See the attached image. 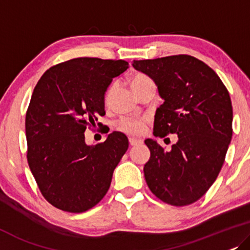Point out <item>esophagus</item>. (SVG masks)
<instances>
[{"instance_id":"esophagus-1","label":"esophagus","mask_w":250,"mask_h":250,"mask_svg":"<svg viewBox=\"0 0 250 250\" xmlns=\"http://www.w3.org/2000/svg\"><path fill=\"white\" fill-rule=\"evenodd\" d=\"M142 143H143V140H140V139L129 138V144L131 146H137V145H139V144H142Z\"/></svg>"}]
</instances>
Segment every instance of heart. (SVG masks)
I'll return each mask as SVG.
<instances>
[{"instance_id": "heart-1", "label": "heart", "mask_w": 250, "mask_h": 250, "mask_svg": "<svg viewBox=\"0 0 250 250\" xmlns=\"http://www.w3.org/2000/svg\"><path fill=\"white\" fill-rule=\"evenodd\" d=\"M150 83H154L153 79L142 72L136 73V75H133L131 78V86L135 91H138L140 88H143L144 86L150 85ZM115 87H117V82L111 83L110 86L107 87V89L105 91L104 95L105 103H108V102L111 101V98L114 94ZM115 126H117L118 130L126 133V135L139 136L145 131L146 119L135 117H122L117 121Z\"/></svg>"}]
</instances>
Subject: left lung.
<instances>
[{
    "instance_id": "obj_1",
    "label": "left lung",
    "mask_w": 250,
    "mask_h": 250,
    "mask_svg": "<svg viewBox=\"0 0 250 250\" xmlns=\"http://www.w3.org/2000/svg\"><path fill=\"white\" fill-rule=\"evenodd\" d=\"M149 76L163 104L157 107L154 136L177 133L171 150L146 139L150 157L144 174L150 191L172 206H187L206 194L223 167L232 138V104L212 68L191 55L133 60Z\"/></svg>"
}]
</instances>
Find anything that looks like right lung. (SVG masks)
Wrapping results in <instances>:
<instances>
[{"mask_svg":"<svg viewBox=\"0 0 250 250\" xmlns=\"http://www.w3.org/2000/svg\"><path fill=\"white\" fill-rule=\"evenodd\" d=\"M128 65L77 58L51 66L35 86L26 113L27 161L42 195L56 208L83 213L106 195L128 138L114 131L87 146L83 133L105 115L107 86Z\"/></svg>","mask_w":250,"mask_h":250,"instance_id":"1","label":"right lung"}]
</instances>
